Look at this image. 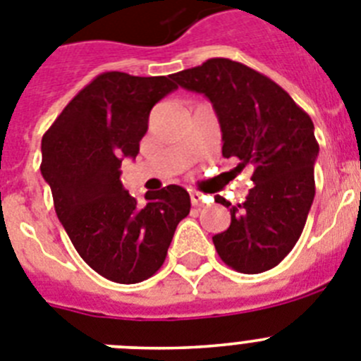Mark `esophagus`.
I'll return each instance as SVG.
<instances>
[{
  "instance_id": "obj_1",
  "label": "esophagus",
  "mask_w": 361,
  "mask_h": 361,
  "mask_svg": "<svg viewBox=\"0 0 361 361\" xmlns=\"http://www.w3.org/2000/svg\"><path fill=\"white\" fill-rule=\"evenodd\" d=\"M190 199H191V204H193V206H202L204 204V195L202 193H199V191H191Z\"/></svg>"
}]
</instances>
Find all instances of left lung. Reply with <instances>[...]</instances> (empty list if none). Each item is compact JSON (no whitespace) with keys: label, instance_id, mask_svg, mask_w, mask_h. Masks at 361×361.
<instances>
[{"label":"left lung","instance_id":"left-lung-1","mask_svg":"<svg viewBox=\"0 0 361 361\" xmlns=\"http://www.w3.org/2000/svg\"><path fill=\"white\" fill-rule=\"evenodd\" d=\"M171 78L212 101L222 155L237 157V170L253 171L244 202L215 197L231 213L229 228L213 237L216 253L245 275L273 269L298 242L314 199L318 142L311 117L275 81L224 57Z\"/></svg>","mask_w":361,"mask_h":361}]
</instances>
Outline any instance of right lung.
Masks as SVG:
<instances>
[{"mask_svg": "<svg viewBox=\"0 0 361 361\" xmlns=\"http://www.w3.org/2000/svg\"><path fill=\"white\" fill-rule=\"evenodd\" d=\"M175 88L171 75L104 72L66 104L41 141V175L57 219L79 257L111 282L155 275L190 213L184 188L148 191L139 206L121 183V162L139 153L149 111Z\"/></svg>", "mask_w": 361, "mask_h": 361, "instance_id": "right-lung-1", "label": "right lung"}]
</instances>
